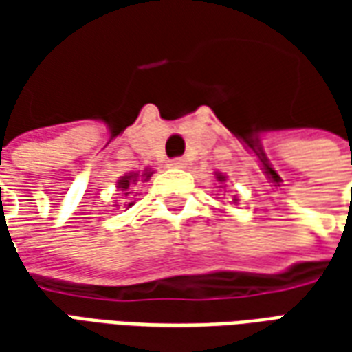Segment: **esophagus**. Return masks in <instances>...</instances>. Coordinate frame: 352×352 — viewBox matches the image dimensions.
I'll return each mask as SVG.
<instances>
[{
  "instance_id": "1",
  "label": "esophagus",
  "mask_w": 352,
  "mask_h": 352,
  "mask_svg": "<svg viewBox=\"0 0 352 352\" xmlns=\"http://www.w3.org/2000/svg\"><path fill=\"white\" fill-rule=\"evenodd\" d=\"M169 166H171V168H184V166H186V160H184V158H173V160H169Z\"/></svg>"
}]
</instances>
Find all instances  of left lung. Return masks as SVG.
Masks as SVG:
<instances>
[{"mask_svg":"<svg viewBox=\"0 0 352 352\" xmlns=\"http://www.w3.org/2000/svg\"><path fill=\"white\" fill-rule=\"evenodd\" d=\"M217 179H219L221 183H222V181H224V177H222V175H217Z\"/></svg>","mask_w":352,"mask_h":352,"instance_id":"1","label":"left lung"}]
</instances>
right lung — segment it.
Instances as JSON below:
<instances>
[{"label":"right lung","instance_id":"1","mask_svg":"<svg viewBox=\"0 0 352 352\" xmlns=\"http://www.w3.org/2000/svg\"><path fill=\"white\" fill-rule=\"evenodd\" d=\"M151 175H153V171H148V169H145V173H143V175L141 177H145V181L146 179H151ZM138 177H139V173H130V175H124L122 179H120V181H118V188H120V190H128V188H130L131 184H135V181H138ZM126 194H130V192H126ZM130 206H133V204H128V207Z\"/></svg>","mask_w":352,"mask_h":352}]
</instances>
